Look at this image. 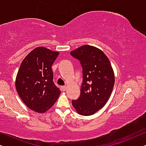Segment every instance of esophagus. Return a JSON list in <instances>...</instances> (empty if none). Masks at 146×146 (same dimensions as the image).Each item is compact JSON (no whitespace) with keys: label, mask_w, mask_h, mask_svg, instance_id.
Returning a JSON list of instances; mask_svg holds the SVG:
<instances>
[{"label":"esophagus","mask_w":146,"mask_h":146,"mask_svg":"<svg viewBox=\"0 0 146 146\" xmlns=\"http://www.w3.org/2000/svg\"><path fill=\"white\" fill-rule=\"evenodd\" d=\"M62 89L63 91H66V89H67V86H62Z\"/></svg>","instance_id":"esophagus-1"}]
</instances>
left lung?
Returning a JSON list of instances; mask_svg holds the SVG:
<instances>
[{
    "label": "left lung",
    "mask_w": 146,
    "mask_h": 146,
    "mask_svg": "<svg viewBox=\"0 0 146 146\" xmlns=\"http://www.w3.org/2000/svg\"><path fill=\"white\" fill-rule=\"evenodd\" d=\"M81 63L83 82L80 96L72 101L78 113L89 116L104 107L110 99L115 84V74L108 58L102 50L83 45L70 52Z\"/></svg>",
    "instance_id": "obj_1"
}]
</instances>
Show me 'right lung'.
<instances>
[{
  "label": "right lung",
  "instance_id": "1",
  "mask_svg": "<svg viewBox=\"0 0 146 146\" xmlns=\"http://www.w3.org/2000/svg\"><path fill=\"white\" fill-rule=\"evenodd\" d=\"M43 46L35 48L23 59L17 73V92L27 108L44 113L59 97L61 91L53 82L52 66L59 55Z\"/></svg>",
  "mask_w": 146,
  "mask_h": 146
}]
</instances>
